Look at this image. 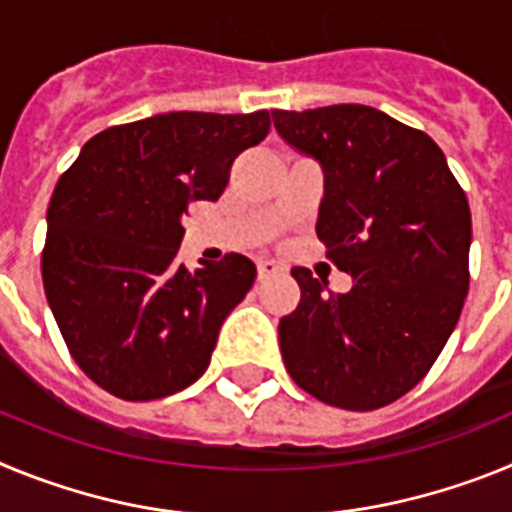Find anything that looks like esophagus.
I'll return each instance as SVG.
<instances>
[{
  "mask_svg": "<svg viewBox=\"0 0 512 512\" xmlns=\"http://www.w3.org/2000/svg\"><path fill=\"white\" fill-rule=\"evenodd\" d=\"M279 271H282V266H279L277 261H271V259L256 261V274H259V279H269L274 277V274H279Z\"/></svg>",
  "mask_w": 512,
  "mask_h": 512,
  "instance_id": "obj_1",
  "label": "esophagus"
}]
</instances>
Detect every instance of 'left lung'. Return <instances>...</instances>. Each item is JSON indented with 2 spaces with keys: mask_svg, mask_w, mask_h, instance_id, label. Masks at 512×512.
Listing matches in <instances>:
<instances>
[{
  "mask_svg": "<svg viewBox=\"0 0 512 512\" xmlns=\"http://www.w3.org/2000/svg\"><path fill=\"white\" fill-rule=\"evenodd\" d=\"M284 143L315 158L318 238L354 287L292 269L300 305L279 320L289 377L320 402L377 410L428 374L469 289L467 194L431 138L366 104L274 110Z\"/></svg>",
  "mask_w": 512,
  "mask_h": 512,
  "instance_id": "8db88e82",
  "label": "left lung"
}]
</instances>
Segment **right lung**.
<instances>
[{
    "label": "right lung",
    "mask_w": 512,
    "mask_h": 512,
    "mask_svg": "<svg viewBox=\"0 0 512 512\" xmlns=\"http://www.w3.org/2000/svg\"><path fill=\"white\" fill-rule=\"evenodd\" d=\"M269 112H166L94 135L48 205L43 287L76 364L122 400L174 395L205 374L256 266L241 253L176 261L189 202H215Z\"/></svg>",
    "instance_id": "right-lung-1"
}]
</instances>
